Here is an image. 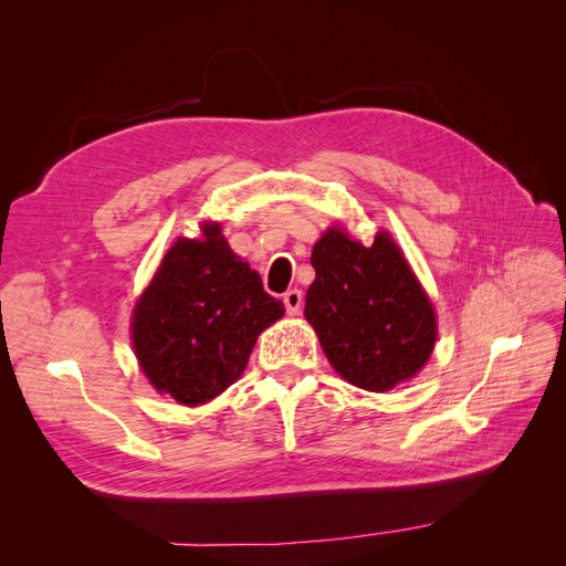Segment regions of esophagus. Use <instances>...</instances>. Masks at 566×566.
Wrapping results in <instances>:
<instances>
[{
	"label": "esophagus",
	"mask_w": 566,
	"mask_h": 566,
	"mask_svg": "<svg viewBox=\"0 0 566 566\" xmlns=\"http://www.w3.org/2000/svg\"><path fill=\"white\" fill-rule=\"evenodd\" d=\"M283 304H285V312L290 316L300 314V310H302V293H300V290L297 287L295 290H287V293L283 295Z\"/></svg>",
	"instance_id": "1"
}]
</instances>
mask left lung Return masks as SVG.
Returning <instances> with one entry per match:
<instances>
[{
    "mask_svg": "<svg viewBox=\"0 0 566 566\" xmlns=\"http://www.w3.org/2000/svg\"><path fill=\"white\" fill-rule=\"evenodd\" d=\"M304 316L347 382L389 391L413 378L437 342L434 306L387 231L364 245L333 227L312 250Z\"/></svg>",
    "mask_w": 566,
    "mask_h": 566,
    "instance_id": "left-lung-1",
    "label": "left lung"
}]
</instances>
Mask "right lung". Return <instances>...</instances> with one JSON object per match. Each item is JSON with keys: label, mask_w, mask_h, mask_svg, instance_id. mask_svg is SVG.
<instances>
[{"label": "right lung", "mask_w": 566, "mask_h": 566, "mask_svg": "<svg viewBox=\"0 0 566 566\" xmlns=\"http://www.w3.org/2000/svg\"><path fill=\"white\" fill-rule=\"evenodd\" d=\"M200 231L167 250L132 314L144 375L184 406L208 403L241 378L256 337L285 314L217 221Z\"/></svg>", "instance_id": "obj_1"}]
</instances>
